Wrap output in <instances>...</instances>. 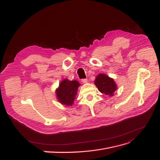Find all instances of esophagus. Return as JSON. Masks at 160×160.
I'll use <instances>...</instances> for the list:
<instances>
[{
    "label": "esophagus",
    "instance_id": "1",
    "mask_svg": "<svg viewBox=\"0 0 160 160\" xmlns=\"http://www.w3.org/2000/svg\"><path fill=\"white\" fill-rule=\"evenodd\" d=\"M82 83L86 84V83H87V82H88V80L87 79H82Z\"/></svg>",
    "mask_w": 160,
    "mask_h": 160
}]
</instances>
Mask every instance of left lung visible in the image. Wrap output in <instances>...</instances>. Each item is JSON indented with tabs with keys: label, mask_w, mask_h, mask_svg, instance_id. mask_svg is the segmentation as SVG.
Returning a JSON list of instances; mask_svg holds the SVG:
<instances>
[{
	"label": "left lung",
	"mask_w": 160,
	"mask_h": 160,
	"mask_svg": "<svg viewBox=\"0 0 160 160\" xmlns=\"http://www.w3.org/2000/svg\"><path fill=\"white\" fill-rule=\"evenodd\" d=\"M94 84L102 94L113 96L117 90V85L114 80L104 74H99L96 77Z\"/></svg>",
	"instance_id": "obj_1"
}]
</instances>
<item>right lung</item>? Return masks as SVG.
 I'll return each instance as SVG.
<instances>
[{"label": "right lung", "instance_id": "1", "mask_svg": "<svg viewBox=\"0 0 160 160\" xmlns=\"http://www.w3.org/2000/svg\"><path fill=\"white\" fill-rule=\"evenodd\" d=\"M80 84L77 80L64 79L60 82L56 90V96L58 101L62 105L71 106L73 105Z\"/></svg>", "mask_w": 160, "mask_h": 160}]
</instances>
